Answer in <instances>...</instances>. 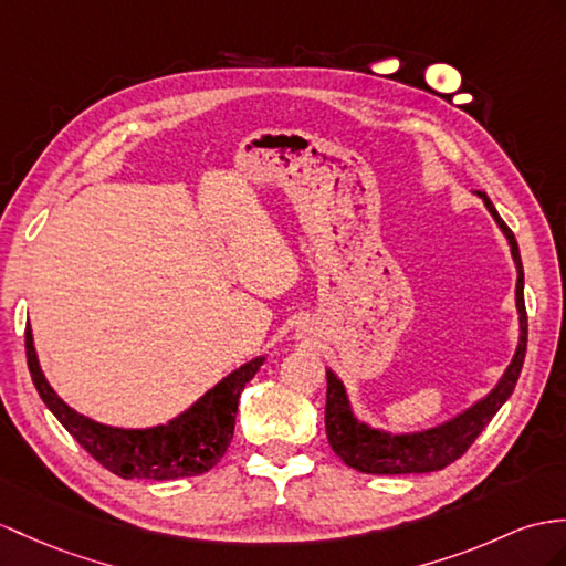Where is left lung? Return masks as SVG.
<instances>
[{"label": "left lung", "mask_w": 566, "mask_h": 566, "mask_svg": "<svg viewBox=\"0 0 566 566\" xmlns=\"http://www.w3.org/2000/svg\"><path fill=\"white\" fill-rule=\"evenodd\" d=\"M488 206L492 213L494 223L500 226L504 238L512 247V256L516 264V312H518V346L512 357V363L506 365L504 375L500 381L494 384V389L482 396L471 408H465L459 416L451 420L430 427V430L420 432H384L363 422L355 416L350 406V398L346 394L343 381L334 375V371L326 369V437L331 449L336 451V457L343 459V463L355 468L360 473L371 475H406V473H432L442 471L449 463L461 459L468 451L478 434L485 430L490 420L494 418L506 398L512 396L523 357H526V340H528V319H526V305H523V266H521V254L514 232L506 228L504 220L500 218L497 209H494L490 197L485 191H475Z\"/></svg>", "instance_id": "obj_1"}]
</instances>
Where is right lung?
Segmentation results:
<instances>
[{
	"mask_svg": "<svg viewBox=\"0 0 566 566\" xmlns=\"http://www.w3.org/2000/svg\"><path fill=\"white\" fill-rule=\"evenodd\" d=\"M25 357H29L35 389L43 403L52 410V416L62 422L64 430L95 461L124 480H177L211 471L223 459L232 432H235L238 403L244 384L256 375L266 360L264 355H259L235 371H230L197 403H191L185 412H179L177 418L165 424L144 427V430H124V427L103 424L81 416L54 394L43 369H40L31 326L25 328Z\"/></svg>",
	"mask_w": 566,
	"mask_h": 566,
	"instance_id": "1",
	"label": "right lung"
}]
</instances>
